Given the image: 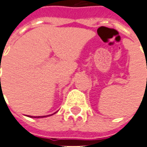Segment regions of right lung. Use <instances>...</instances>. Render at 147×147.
I'll use <instances>...</instances> for the list:
<instances>
[{
  "mask_svg": "<svg viewBox=\"0 0 147 147\" xmlns=\"http://www.w3.org/2000/svg\"><path fill=\"white\" fill-rule=\"evenodd\" d=\"M28 117H34V118H38V117H32V116H28Z\"/></svg>",
  "mask_w": 147,
  "mask_h": 147,
  "instance_id": "obj_1",
  "label": "right lung"
}]
</instances>
